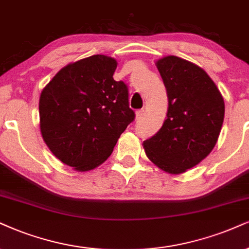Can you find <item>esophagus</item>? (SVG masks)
I'll use <instances>...</instances> for the list:
<instances>
[{"label":"esophagus","instance_id":"obj_1","mask_svg":"<svg viewBox=\"0 0 249 249\" xmlns=\"http://www.w3.org/2000/svg\"><path fill=\"white\" fill-rule=\"evenodd\" d=\"M144 112H145V110H144V109L137 110V112H136V120H140L141 118H142V116L144 115Z\"/></svg>","mask_w":249,"mask_h":249}]
</instances>
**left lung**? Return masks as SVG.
I'll list each match as a JSON object with an SVG mask.
<instances>
[{"label": "left lung", "instance_id": "8db88e82", "mask_svg": "<svg viewBox=\"0 0 249 249\" xmlns=\"http://www.w3.org/2000/svg\"><path fill=\"white\" fill-rule=\"evenodd\" d=\"M156 66L166 88V120L158 133L144 141L146 156L170 174L196 166L216 145L225 104L222 93L201 67L168 55Z\"/></svg>", "mask_w": 249, "mask_h": 249}]
</instances>
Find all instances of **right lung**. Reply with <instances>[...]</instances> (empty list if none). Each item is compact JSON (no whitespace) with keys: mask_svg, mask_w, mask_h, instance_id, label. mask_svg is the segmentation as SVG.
I'll return each instance as SVG.
<instances>
[{"mask_svg":"<svg viewBox=\"0 0 249 249\" xmlns=\"http://www.w3.org/2000/svg\"><path fill=\"white\" fill-rule=\"evenodd\" d=\"M116 66L106 55L69 63L40 94L42 139L55 157L78 172L103 164L135 119L127 85L113 78Z\"/></svg>","mask_w":249,"mask_h":249,"instance_id":"obj_1","label":"right lung"}]
</instances>
